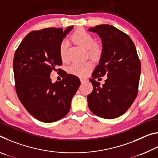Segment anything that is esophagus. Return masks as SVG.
<instances>
[{"mask_svg": "<svg viewBox=\"0 0 158 158\" xmlns=\"http://www.w3.org/2000/svg\"><path fill=\"white\" fill-rule=\"evenodd\" d=\"M80 80H81V82L82 83V84H83V83H84V82H85V81H86V79H81Z\"/></svg>", "mask_w": 158, "mask_h": 158, "instance_id": "34e87169", "label": "esophagus"}]
</instances>
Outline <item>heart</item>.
Returning a JSON list of instances; mask_svg holds the SVG:
<instances>
[{
    "instance_id": "heart-1",
    "label": "heart",
    "mask_w": 158,
    "mask_h": 158,
    "mask_svg": "<svg viewBox=\"0 0 158 158\" xmlns=\"http://www.w3.org/2000/svg\"><path fill=\"white\" fill-rule=\"evenodd\" d=\"M72 40L77 44L84 48L89 49V53L93 58H98L101 53V49L99 46L95 44V40L89 33L83 29H78L72 35ZM60 56L61 59L65 60L67 59L68 52V43L65 40L61 42L59 47ZM93 68L92 63L87 61L83 63H74L69 68V73L78 77H84L87 75Z\"/></svg>"
}]
</instances>
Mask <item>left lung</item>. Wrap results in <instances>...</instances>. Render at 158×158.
I'll return each instance as SVG.
<instances>
[{
	"label": "left lung",
	"instance_id": "obj_1",
	"mask_svg": "<svg viewBox=\"0 0 158 158\" xmlns=\"http://www.w3.org/2000/svg\"><path fill=\"white\" fill-rule=\"evenodd\" d=\"M101 38L102 49L93 73V90L88 95L90 110L106 119L116 118L130 107L138 93L141 63L130 37L113 26L102 24L89 28ZM106 74L102 86L94 79Z\"/></svg>",
	"mask_w": 158,
	"mask_h": 158
}]
</instances>
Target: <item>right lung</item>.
I'll use <instances>...</instances> for the list:
<instances>
[{
	"label": "right lung",
	"instance_id": "1",
	"mask_svg": "<svg viewBox=\"0 0 158 158\" xmlns=\"http://www.w3.org/2000/svg\"><path fill=\"white\" fill-rule=\"evenodd\" d=\"M73 26L32 31L16 50L14 70L16 92L28 113L40 121L53 123L65 116L81 82L78 77L63 73L60 81L52 82L50 74L62 65L61 42Z\"/></svg>",
	"mask_w": 158,
	"mask_h": 158
}]
</instances>
